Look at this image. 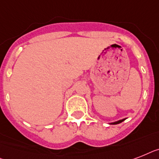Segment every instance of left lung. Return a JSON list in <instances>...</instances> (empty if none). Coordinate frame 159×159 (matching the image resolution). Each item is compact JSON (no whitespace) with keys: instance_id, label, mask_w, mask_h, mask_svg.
<instances>
[{"instance_id":"1","label":"left lung","mask_w":159,"mask_h":159,"mask_svg":"<svg viewBox=\"0 0 159 159\" xmlns=\"http://www.w3.org/2000/svg\"><path fill=\"white\" fill-rule=\"evenodd\" d=\"M124 120H125V119H121V120H119V121L115 122V123H111V124H120V123H122V122L124 121Z\"/></svg>"}]
</instances>
